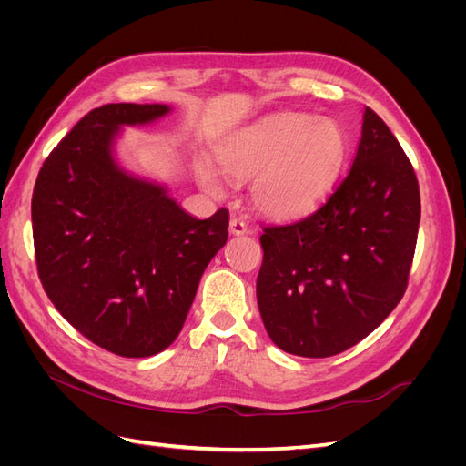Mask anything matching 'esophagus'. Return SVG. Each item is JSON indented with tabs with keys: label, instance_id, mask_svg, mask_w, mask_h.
<instances>
[{
	"label": "esophagus",
	"instance_id": "34e87169",
	"mask_svg": "<svg viewBox=\"0 0 466 466\" xmlns=\"http://www.w3.org/2000/svg\"><path fill=\"white\" fill-rule=\"evenodd\" d=\"M229 233H231V235H245V233H247V223H245V219L233 216L231 221H229Z\"/></svg>",
	"mask_w": 466,
	"mask_h": 466
}]
</instances>
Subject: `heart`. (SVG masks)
Here are the masks:
<instances>
[{
    "label": "heart",
    "instance_id": "b5f03b06",
    "mask_svg": "<svg viewBox=\"0 0 466 466\" xmlns=\"http://www.w3.org/2000/svg\"><path fill=\"white\" fill-rule=\"evenodd\" d=\"M346 134L330 118L301 112L274 115L233 134L218 161H198L200 185L225 196L231 180L250 182V198L264 216L293 219L315 209L334 188L346 159Z\"/></svg>",
    "mask_w": 466,
    "mask_h": 466
}]
</instances>
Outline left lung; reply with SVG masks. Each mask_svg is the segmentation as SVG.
Instances as JSON below:
<instances>
[{"instance_id":"obj_1","label":"left lung","mask_w":466,"mask_h":466,"mask_svg":"<svg viewBox=\"0 0 466 466\" xmlns=\"http://www.w3.org/2000/svg\"><path fill=\"white\" fill-rule=\"evenodd\" d=\"M420 190L397 137L365 106L354 163L307 218L266 225L257 301L272 342L329 358L356 346L402 299Z\"/></svg>"}]
</instances>
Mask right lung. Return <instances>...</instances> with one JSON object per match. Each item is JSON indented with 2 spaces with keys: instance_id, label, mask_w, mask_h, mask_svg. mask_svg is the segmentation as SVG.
<instances>
[{
  "instance_id": "right-lung-1",
  "label": "right lung",
  "mask_w": 466,
  "mask_h": 466,
  "mask_svg": "<svg viewBox=\"0 0 466 466\" xmlns=\"http://www.w3.org/2000/svg\"><path fill=\"white\" fill-rule=\"evenodd\" d=\"M168 112L134 103L91 110L48 155L33 192L42 288L76 330L122 358L175 342L206 266L228 241V209L194 218L161 182L116 161L122 126Z\"/></svg>"
}]
</instances>
